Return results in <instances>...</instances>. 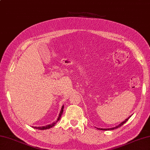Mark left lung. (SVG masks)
Here are the masks:
<instances>
[{"label":"left lung","mask_w":150,"mask_h":150,"mask_svg":"<svg viewBox=\"0 0 150 150\" xmlns=\"http://www.w3.org/2000/svg\"><path fill=\"white\" fill-rule=\"evenodd\" d=\"M130 117H131V115H130V117H128L127 119H125V121H123L122 122H121L120 124H119V125H117V126H116V127H113V128H110V129H99V128H97L98 129H99V130H114V129H117V128H119V127H121L122 125L123 124H125V122H126L128 120H129V119Z\"/></svg>","instance_id":"8db88e82"}]
</instances>
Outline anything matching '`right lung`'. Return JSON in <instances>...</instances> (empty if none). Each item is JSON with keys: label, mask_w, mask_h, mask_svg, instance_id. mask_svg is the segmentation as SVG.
<instances>
[{"label": "right lung", "mask_w": 150, "mask_h": 150, "mask_svg": "<svg viewBox=\"0 0 150 150\" xmlns=\"http://www.w3.org/2000/svg\"><path fill=\"white\" fill-rule=\"evenodd\" d=\"M64 108V105H62V109H61V111H60V112H59V115H58V119H57V120H56L55 122H52V124H50V125H47V126L38 127H33V128H34V129H39V130H47V129H50V128L53 127L54 126H55V125L56 124V122H58V121L59 120V119H60L61 117H62V114H63Z\"/></svg>", "instance_id": "1"}]
</instances>
